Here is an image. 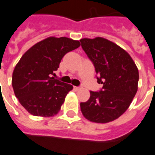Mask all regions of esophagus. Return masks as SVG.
<instances>
[{
  "label": "esophagus",
  "mask_w": 155,
  "mask_h": 155,
  "mask_svg": "<svg viewBox=\"0 0 155 155\" xmlns=\"http://www.w3.org/2000/svg\"><path fill=\"white\" fill-rule=\"evenodd\" d=\"M74 89H75V90H80V89H82V86H74Z\"/></svg>",
  "instance_id": "esophagus-1"
}]
</instances>
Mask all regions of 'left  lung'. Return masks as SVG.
I'll use <instances>...</instances> for the list:
<instances>
[{"mask_svg": "<svg viewBox=\"0 0 155 155\" xmlns=\"http://www.w3.org/2000/svg\"><path fill=\"white\" fill-rule=\"evenodd\" d=\"M81 47L94 66L98 91H90L85 103H81L84 117L97 123L114 121L129 107L138 89L139 71L132 58L114 42L103 38H82Z\"/></svg>", "mask_w": 155, "mask_h": 155, "instance_id": "1", "label": "left lung"}]
</instances>
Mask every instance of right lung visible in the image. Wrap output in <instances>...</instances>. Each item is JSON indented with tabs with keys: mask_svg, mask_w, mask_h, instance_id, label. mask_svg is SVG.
Returning a JSON list of instances; mask_svg holds the SVG:
<instances>
[{
	"mask_svg": "<svg viewBox=\"0 0 155 155\" xmlns=\"http://www.w3.org/2000/svg\"><path fill=\"white\" fill-rule=\"evenodd\" d=\"M81 46L66 37H50L28 49L15 67L14 92L28 113L38 117H52L60 111L66 94L73 89L53 77L62 57Z\"/></svg>",
	"mask_w": 155,
	"mask_h": 155,
	"instance_id": "right-lung-1",
	"label": "right lung"
}]
</instances>
